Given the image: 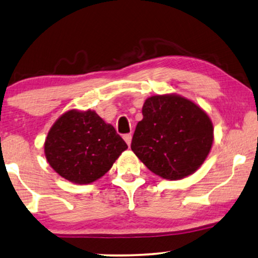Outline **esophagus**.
Returning <instances> with one entry per match:
<instances>
[{"mask_svg":"<svg viewBox=\"0 0 258 258\" xmlns=\"http://www.w3.org/2000/svg\"><path fill=\"white\" fill-rule=\"evenodd\" d=\"M124 140H125V142L126 144H127L128 146L131 145V142H132V134H125L124 136Z\"/></svg>","mask_w":258,"mask_h":258,"instance_id":"esophagus-1","label":"esophagus"}]
</instances>
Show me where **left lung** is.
Here are the masks:
<instances>
[{"label": "left lung", "mask_w": 258, "mask_h": 258, "mask_svg": "<svg viewBox=\"0 0 258 258\" xmlns=\"http://www.w3.org/2000/svg\"><path fill=\"white\" fill-rule=\"evenodd\" d=\"M142 116L131 148L149 170L177 180L202 166L212 148L213 125L201 106L179 95H156L146 99Z\"/></svg>", "instance_id": "8db88e82"}]
</instances>
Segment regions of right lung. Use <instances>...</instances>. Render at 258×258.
<instances>
[{"label": "right lung", "mask_w": 258, "mask_h": 258, "mask_svg": "<svg viewBox=\"0 0 258 258\" xmlns=\"http://www.w3.org/2000/svg\"><path fill=\"white\" fill-rule=\"evenodd\" d=\"M126 148L113 126L91 110L64 112L53 124L44 145L49 166L75 184L101 178Z\"/></svg>", "instance_id": "obj_1"}]
</instances>
